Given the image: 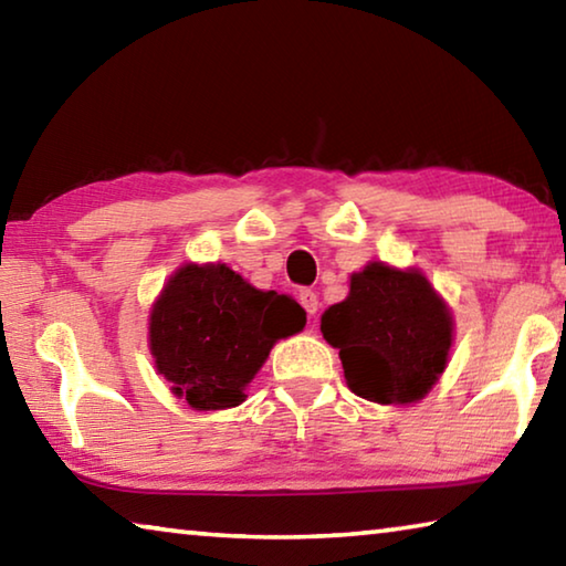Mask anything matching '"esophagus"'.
<instances>
[{
    "mask_svg": "<svg viewBox=\"0 0 566 566\" xmlns=\"http://www.w3.org/2000/svg\"><path fill=\"white\" fill-rule=\"evenodd\" d=\"M300 304L304 306V312L310 314V317H314V314H317V310H319V296H317V292L300 290Z\"/></svg>",
    "mask_w": 566,
    "mask_h": 566,
    "instance_id": "1",
    "label": "esophagus"
}]
</instances>
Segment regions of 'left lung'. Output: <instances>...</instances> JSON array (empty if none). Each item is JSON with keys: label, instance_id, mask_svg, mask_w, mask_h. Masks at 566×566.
<instances>
[{"label": "left lung", "instance_id": "8db88e82", "mask_svg": "<svg viewBox=\"0 0 566 566\" xmlns=\"http://www.w3.org/2000/svg\"><path fill=\"white\" fill-rule=\"evenodd\" d=\"M322 334L339 349L354 395L407 405L444 371L452 317L424 274L375 262L352 276L347 300L324 312Z\"/></svg>", "mask_w": 566, "mask_h": 566}]
</instances>
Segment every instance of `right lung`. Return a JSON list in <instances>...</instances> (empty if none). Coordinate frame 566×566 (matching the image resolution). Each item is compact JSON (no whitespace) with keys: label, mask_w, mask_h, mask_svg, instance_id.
Instances as JSON below:
<instances>
[{"label":"right lung","mask_w":566,"mask_h":566,"mask_svg":"<svg viewBox=\"0 0 566 566\" xmlns=\"http://www.w3.org/2000/svg\"><path fill=\"white\" fill-rule=\"evenodd\" d=\"M304 322L292 296L254 290L224 264H187L151 310L149 347L159 375L189 407L227 409L242 405L274 342Z\"/></svg>","instance_id":"obj_1"}]
</instances>
